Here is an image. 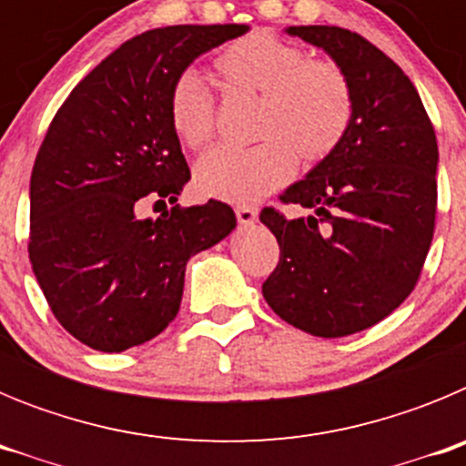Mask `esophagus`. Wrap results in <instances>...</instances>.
<instances>
[{"label":"esophagus","instance_id":"34e87169","mask_svg":"<svg viewBox=\"0 0 466 466\" xmlns=\"http://www.w3.org/2000/svg\"><path fill=\"white\" fill-rule=\"evenodd\" d=\"M236 217L242 226H252L258 217V209L249 208V205H240V208H236Z\"/></svg>","mask_w":466,"mask_h":466}]
</instances>
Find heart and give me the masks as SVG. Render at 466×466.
Listing matches in <instances>:
<instances>
[{
  "label": "heart",
  "instance_id": "b5f03b06",
  "mask_svg": "<svg viewBox=\"0 0 466 466\" xmlns=\"http://www.w3.org/2000/svg\"><path fill=\"white\" fill-rule=\"evenodd\" d=\"M214 76L226 93L258 97L252 149L219 147L196 166V187L217 200L254 203L284 187L303 163L329 158L348 135L355 93L333 60H312L296 41L254 30L217 53ZM167 121L187 149L214 135L212 95L196 74L184 72L167 93Z\"/></svg>",
  "mask_w": 466,
  "mask_h": 466
}]
</instances>
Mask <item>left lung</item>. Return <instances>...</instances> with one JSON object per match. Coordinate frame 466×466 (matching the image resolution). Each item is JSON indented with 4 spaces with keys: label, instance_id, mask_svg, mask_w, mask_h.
I'll return each mask as SVG.
<instances>
[{
    "label": "left lung",
    "instance_id": "left-lung-1",
    "mask_svg": "<svg viewBox=\"0 0 466 466\" xmlns=\"http://www.w3.org/2000/svg\"><path fill=\"white\" fill-rule=\"evenodd\" d=\"M287 32L345 69L355 116L339 149L279 196L308 217L261 209L279 245L261 289L291 327L340 339L385 319L413 291L434 238L439 147L415 86L371 41L333 25Z\"/></svg>",
    "mask_w": 466,
    "mask_h": 466
}]
</instances>
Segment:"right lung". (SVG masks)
<instances>
[{"label": "right lung", "instance_id": "obj_1", "mask_svg": "<svg viewBox=\"0 0 466 466\" xmlns=\"http://www.w3.org/2000/svg\"><path fill=\"white\" fill-rule=\"evenodd\" d=\"M247 25H172L133 36L79 81L53 116L30 179L32 270L74 339L123 352L179 312L193 254L236 228L209 200L139 219L144 198L177 203L191 170L167 121L170 86Z\"/></svg>", "mask_w": 466, "mask_h": 466}]
</instances>
